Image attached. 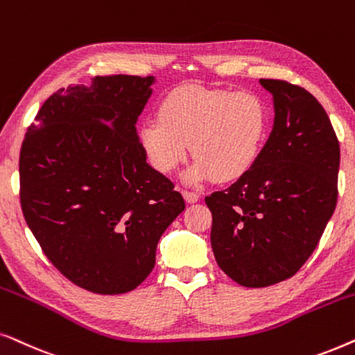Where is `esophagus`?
<instances>
[{
    "label": "esophagus",
    "instance_id": "obj_1",
    "mask_svg": "<svg viewBox=\"0 0 355 355\" xmlns=\"http://www.w3.org/2000/svg\"><path fill=\"white\" fill-rule=\"evenodd\" d=\"M183 198H185L187 202H196L198 200H200V193L185 190V191H183Z\"/></svg>",
    "mask_w": 355,
    "mask_h": 355
}]
</instances>
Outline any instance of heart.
Wrapping results in <instances>:
<instances>
[{
  "label": "heart",
  "mask_w": 355,
  "mask_h": 355,
  "mask_svg": "<svg viewBox=\"0 0 355 355\" xmlns=\"http://www.w3.org/2000/svg\"><path fill=\"white\" fill-rule=\"evenodd\" d=\"M268 128V108L254 94L183 86L164 98L159 118L139 126L138 141L159 172H173L191 144L196 159L185 175L187 182L212 177L229 182L257 164Z\"/></svg>",
  "instance_id": "obj_1"
}]
</instances>
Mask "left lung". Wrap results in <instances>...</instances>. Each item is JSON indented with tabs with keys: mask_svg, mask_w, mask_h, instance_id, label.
Masks as SVG:
<instances>
[{
	"mask_svg": "<svg viewBox=\"0 0 355 355\" xmlns=\"http://www.w3.org/2000/svg\"><path fill=\"white\" fill-rule=\"evenodd\" d=\"M274 125L257 164L206 196L216 261L245 287L289 279L318 245L338 201L339 141L321 103L304 87L259 79Z\"/></svg>",
	"mask_w": 355,
	"mask_h": 355,
	"instance_id": "1",
	"label": "left lung"
}]
</instances>
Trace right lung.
Instances as JSON below:
<instances>
[{
	"label": "right lung",
	"mask_w": 355,
	"mask_h": 355,
	"mask_svg": "<svg viewBox=\"0 0 355 355\" xmlns=\"http://www.w3.org/2000/svg\"><path fill=\"white\" fill-rule=\"evenodd\" d=\"M154 76H96L46 98L19 155L24 219L51 264L94 294H125L155 264L185 201L146 162L136 121Z\"/></svg>",
	"instance_id": "obj_1"
}]
</instances>
